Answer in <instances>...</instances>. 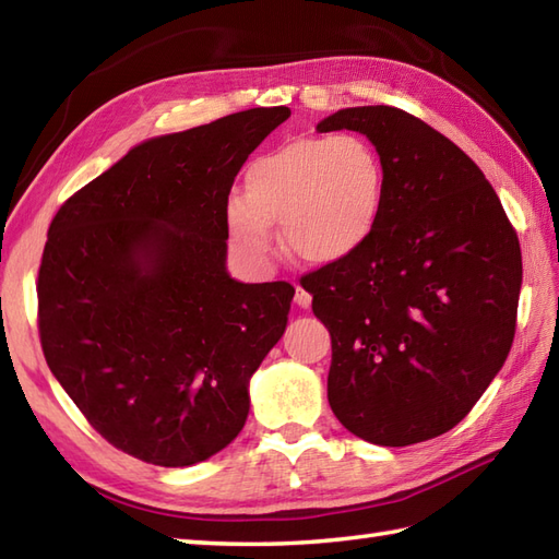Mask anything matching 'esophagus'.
I'll return each mask as SVG.
<instances>
[{"instance_id": "esophagus-1", "label": "esophagus", "mask_w": 559, "mask_h": 559, "mask_svg": "<svg viewBox=\"0 0 559 559\" xmlns=\"http://www.w3.org/2000/svg\"><path fill=\"white\" fill-rule=\"evenodd\" d=\"M295 305L302 307V310H307V307L312 305V295L307 293L302 286H295Z\"/></svg>"}]
</instances>
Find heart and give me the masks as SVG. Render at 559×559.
<instances>
[{"instance_id":"b5f03b06","label":"heart","mask_w":559,"mask_h":559,"mask_svg":"<svg viewBox=\"0 0 559 559\" xmlns=\"http://www.w3.org/2000/svg\"><path fill=\"white\" fill-rule=\"evenodd\" d=\"M384 163L358 134L302 136L254 158L245 194L225 201L230 242L252 266H269L283 242L317 264L346 261L370 245L384 213Z\"/></svg>"}]
</instances>
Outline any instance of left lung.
<instances>
[{"mask_svg":"<svg viewBox=\"0 0 559 559\" xmlns=\"http://www.w3.org/2000/svg\"><path fill=\"white\" fill-rule=\"evenodd\" d=\"M384 163L382 223L362 252L302 276L331 334L329 406L365 442L408 447L449 432L512 348L516 230L483 170L437 129L389 105L346 108Z\"/></svg>","mask_w":559,"mask_h":559,"instance_id":"1","label":"left lung"}]
</instances>
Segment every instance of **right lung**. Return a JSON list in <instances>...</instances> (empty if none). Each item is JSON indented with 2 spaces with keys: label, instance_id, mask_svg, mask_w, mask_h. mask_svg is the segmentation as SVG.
Masks as SVG:
<instances>
[{
  "label": "right lung",
  "instance_id": "add662e5",
  "mask_svg": "<svg viewBox=\"0 0 559 559\" xmlns=\"http://www.w3.org/2000/svg\"><path fill=\"white\" fill-rule=\"evenodd\" d=\"M288 108L148 139L59 206L38 271L47 367L96 432L153 466L240 435L249 379L288 324L286 281L225 271L235 175Z\"/></svg>",
  "mask_w": 559,
  "mask_h": 559
}]
</instances>
